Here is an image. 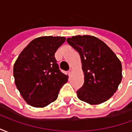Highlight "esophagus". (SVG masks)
<instances>
[{
  "label": "esophagus",
  "mask_w": 132,
  "mask_h": 132,
  "mask_svg": "<svg viewBox=\"0 0 132 132\" xmlns=\"http://www.w3.org/2000/svg\"><path fill=\"white\" fill-rule=\"evenodd\" d=\"M72 72H73V71H72V69H69V71H68L69 76H71V75L72 74Z\"/></svg>",
  "instance_id": "esophagus-1"
}]
</instances>
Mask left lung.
<instances>
[{
	"instance_id": "left-lung-1",
	"label": "left lung",
	"mask_w": 132,
	"mask_h": 132,
	"mask_svg": "<svg viewBox=\"0 0 132 132\" xmlns=\"http://www.w3.org/2000/svg\"><path fill=\"white\" fill-rule=\"evenodd\" d=\"M67 42L79 53L84 73V84L77 91L78 97L90 105L107 101L122 81L121 61L105 42L94 36H73Z\"/></svg>"
}]
</instances>
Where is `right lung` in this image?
Instances as JSON below:
<instances>
[{
	"instance_id": "1",
	"label": "right lung",
	"mask_w": 132,
	"mask_h": 132,
	"mask_svg": "<svg viewBox=\"0 0 132 132\" xmlns=\"http://www.w3.org/2000/svg\"><path fill=\"white\" fill-rule=\"evenodd\" d=\"M65 41L64 37H37L18 56L13 67L15 83L28 105L44 108L57 99L68 76L61 72L54 54Z\"/></svg>"
}]
</instances>
